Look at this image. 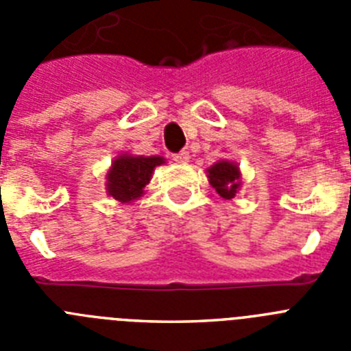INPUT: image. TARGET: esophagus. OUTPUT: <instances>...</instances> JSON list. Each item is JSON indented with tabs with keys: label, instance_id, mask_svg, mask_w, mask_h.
I'll return each mask as SVG.
<instances>
[{
	"label": "esophagus",
	"instance_id": "1",
	"mask_svg": "<svg viewBox=\"0 0 351 351\" xmlns=\"http://www.w3.org/2000/svg\"><path fill=\"white\" fill-rule=\"evenodd\" d=\"M172 160L176 161V163H186V161L190 160V153H188V151H181V153H176V154H172Z\"/></svg>",
	"mask_w": 351,
	"mask_h": 351
}]
</instances>
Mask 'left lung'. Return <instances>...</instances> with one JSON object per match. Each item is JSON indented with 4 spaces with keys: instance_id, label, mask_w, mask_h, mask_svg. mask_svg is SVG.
I'll use <instances>...</instances> for the list:
<instances>
[{
    "instance_id": "obj_1",
    "label": "left lung",
    "mask_w": 351,
    "mask_h": 351,
    "mask_svg": "<svg viewBox=\"0 0 351 351\" xmlns=\"http://www.w3.org/2000/svg\"><path fill=\"white\" fill-rule=\"evenodd\" d=\"M207 178H209L213 188H216L219 197L223 198H234L239 186H241V182H239L241 172H239V167L234 165L232 161L214 163L210 169H207Z\"/></svg>"
}]
</instances>
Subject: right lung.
I'll return each mask as SVG.
<instances>
[{
	"mask_svg": "<svg viewBox=\"0 0 351 351\" xmlns=\"http://www.w3.org/2000/svg\"><path fill=\"white\" fill-rule=\"evenodd\" d=\"M165 163L161 156H119L107 173V191L119 202H132L151 181L154 167Z\"/></svg>",
	"mask_w": 351,
	"mask_h": 351,
	"instance_id": "obj_1",
	"label": "right lung"
}]
</instances>
